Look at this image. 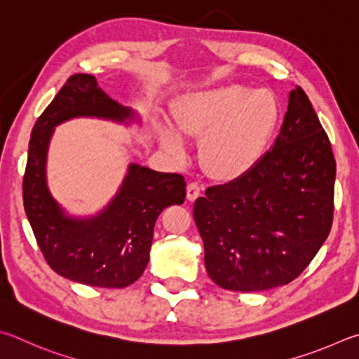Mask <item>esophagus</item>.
Returning <instances> with one entry per match:
<instances>
[{"mask_svg": "<svg viewBox=\"0 0 359 359\" xmlns=\"http://www.w3.org/2000/svg\"><path fill=\"white\" fill-rule=\"evenodd\" d=\"M200 194H202V187H200L197 183H189L187 184V189H186V196L189 202H194Z\"/></svg>", "mask_w": 359, "mask_h": 359, "instance_id": "obj_1", "label": "esophagus"}]
</instances>
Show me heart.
Segmentation results:
<instances>
[{
  "instance_id": "obj_1",
  "label": "heart",
  "mask_w": 359,
  "mask_h": 359,
  "mask_svg": "<svg viewBox=\"0 0 359 359\" xmlns=\"http://www.w3.org/2000/svg\"><path fill=\"white\" fill-rule=\"evenodd\" d=\"M175 123L186 137L206 134L203 162L212 175L236 178L260 161L278 123V105L265 90L227 85L187 97L175 111ZM157 130L170 154L184 156L183 140L170 126Z\"/></svg>"
}]
</instances>
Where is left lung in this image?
Returning a JSON list of instances; mask_svg holds the SVG:
<instances>
[{
	"mask_svg": "<svg viewBox=\"0 0 359 359\" xmlns=\"http://www.w3.org/2000/svg\"><path fill=\"white\" fill-rule=\"evenodd\" d=\"M334 180L330 138L297 86L273 149L194 203L212 282L225 290L263 292L297 279L330 235Z\"/></svg>",
	"mask_w": 359,
	"mask_h": 359,
	"instance_id": "obj_1",
	"label": "left lung"
}]
</instances>
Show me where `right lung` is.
<instances>
[{
  "label": "right lung",
  "instance_id": "1",
  "mask_svg": "<svg viewBox=\"0 0 359 359\" xmlns=\"http://www.w3.org/2000/svg\"><path fill=\"white\" fill-rule=\"evenodd\" d=\"M79 116L124 123L134 119V111L107 96L93 75L69 77L31 132L25 212L55 273L85 285L124 288L143 274L157 217L167 206L184 202L186 181L183 175L130 163L116 196L97 216H67L47 187V149L55 126Z\"/></svg>",
  "mask_w": 359,
  "mask_h": 359
}]
</instances>
